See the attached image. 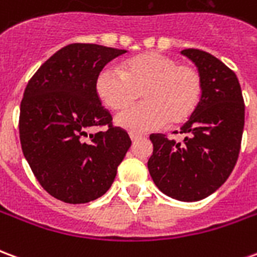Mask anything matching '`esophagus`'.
I'll use <instances>...</instances> for the list:
<instances>
[{"mask_svg": "<svg viewBox=\"0 0 257 257\" xmlns=\"http://www.w3.org/2000/svg\"><path fill=\"white\" fill-rule=\"evenodd\" d=\"M143 138V135H139V134H131V139L132 142H136V140H139Z\"/></svg>", "mask_w": 257, "mask_h": 257, "instance_id": "obj_1", "label": "esophagus"}]
</instances>
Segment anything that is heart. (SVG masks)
I'll use <instances>...</instances> for the list:
<instances>
[{"instance_id":"obj_1","label":"heart","mask_w":257,"mask_h":257,"mask_svg":"<svg viewBox=\"0 0 257 257\" xmlns=\"http://www.w3.org/2000/svg\"><path fill=\"white\" fill-rule=\"evenodd\" d=\"M204 89L202 75L191 64L176 58L149 52L125 60L121 71L107 66L97 74L96 92L114 111H123L142 92L143 103L117 118L118 125L131 132L182 125L198 107Z\"/></svg>"}]
</instances>
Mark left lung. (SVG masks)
<instances>
[{
  "label": "left lung",
  "instance_id": "8db88e82",
  "mask_svg": "<svg viewBox=\"0 0 257 257\" xmlns=\"http://www.w3.org/2000/svg\"><path fill=\"white\" fill-rule=\"evenodd\" d=\"M182 55L202 75V96L193 115L180 128L184 135L182 143L164 134L150 135L153 156L147 167L162 193L193 202L215 193L231 175L241 149L245 104L231 68L199 49H184Z\"/></svg>",
  "mask_w": 257,
  "mask_h": 257
}]
</instances>
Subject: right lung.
Instances as JSON below:
<instances>
[{
	"instance_id": "add662e5",
	"label": "right lung",
	"mask_w": 257,
	"mask_h": 257,
	"mask_svg": "<svg viewBox=\"0 0 257 257\" xmlns=\"http://www.w3.org/2000/svg\"><path fill=\"white\" fill-rule=\"evenodd\" d=\"M126 51L70 44L38 68L20 103L22 150L42 189L67 204H85L111 187L132 145L101 106L96 78ZM93 126L106 131L92 135Z\"/></svg>"
}]
</instances>
